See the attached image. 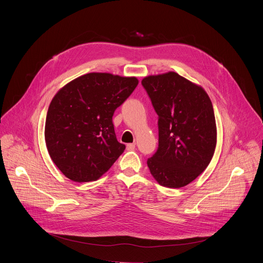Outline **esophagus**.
Returning <instances> with one entry per match:
<instances>
[{"mask_svg": "<svg viewBox=\"0 0 263 263\" xmlns=\"http://www.w3.org/2000/svg\"><path fill=\"white\" fill-rule=\"evenodd\" d=\"M134 148H135V143H128L127 144V149H128V151H133Z\"/></svg>", "mask_w": 263, "mask_h": 263, "instance_id": "1", "label": "esophagus"}]
</instances>
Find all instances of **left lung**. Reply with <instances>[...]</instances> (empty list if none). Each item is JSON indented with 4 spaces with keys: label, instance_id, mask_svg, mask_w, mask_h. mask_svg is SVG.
I'll return each instance as SVG.
<instances>
[{
    "label": "left lung",
    "instance_id": "left-lung-1",
    "mask_svg": "<svg viewBox=\"0 0 263 263\" xmlns=\"http://www.w3.org/2000/svg\"><path fill=\"white\" fill-rule=\"evenodd\" d=\"M141 84L158 115V148L147 159L154 179L180 189L210 163L216 146V124L205 89L175 71L144 77Z\"/></svg>",
    "mask_w": 263,
    "mask_h": 263
}]
</instances>
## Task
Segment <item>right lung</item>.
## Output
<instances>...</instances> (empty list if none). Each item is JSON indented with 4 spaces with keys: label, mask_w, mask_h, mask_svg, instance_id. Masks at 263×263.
<instances>
[{
    "label": "right lung",
    "mask_w": 263,
    "mask_h": 263,
    "mask_svg": "<svg viewBox=\"0 0 263 263\" xmlns=\"http://www.w3.org/2000/svg\"><path fill=\"white\" fill-rule=\"evenodd\" d=\"M136 77L89 72L65 84L48 109L45 140L51 159L74 182L101 178L126 147L112 117L133 92Z\"/></svg>",
    "instance_id": "right-lung-1"
}]
</instances>
